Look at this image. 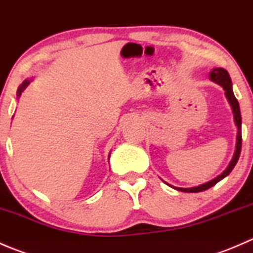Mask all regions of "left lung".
Here are the masks:
<instances>
[{"label":"left lung","instance_id":"1","mask_svg":"<svg viewBox=\"0 0 253 253\" xmlns=\"http://www.w3.org/2000/svg\"><path fill=\"white\" fill-rule=\"evenodd\" d=\"M209 79L211 80L212 82L217 84L219 86H221L225 91V96H226V99L229 101L230 106H231L232 113H234V121L235 126H237V135H236V146H235V152L234 156H232L231 161H230L229 166L226 167L224 172L221 174H219L217 177L212 178L211 181L207 182V183L201 184V186L197 187H191V188H181V187H174L169 184L172 188L177 189V191L186 192V193H197V192H203L206 189H209L211 187L215 186L219 181H221L222 178H225L226 176H229L230 172L232 171V169L235 167V165L237 164V160H239L240 154H241V145H242V136H241V112H240V106L239 102H237L236 97H235L234 92H232V82L231 79L229 76V72L226 70L221 69V67H217V69H212L209 74Z\"/></svg>","mask_w":253,"mask_h":253}]
</instances>
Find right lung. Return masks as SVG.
I'll use <instances>...</instances> for the list:
<instances>
[{
	"label": "right lung",
	"mask_w": 253,
	"mask_h": 253,
	"mask_svg": "<svg viewBox=\"0 0 253 253\" xmlns=\"http://www.w3.org/2000/svg\"><path fill=\"white\" fill-rule=\"evenodd\" d=\"M32 81H33V79H31V80H24L23 84H22L21 86L18 87V89H17V98H19V97H21L22 92H23L24 89H26L27 87L29 86V84H31ZM109 156H111V154H109Z\"/></svg>",
	"instance_id": "add662e5"
}]
</instances>
